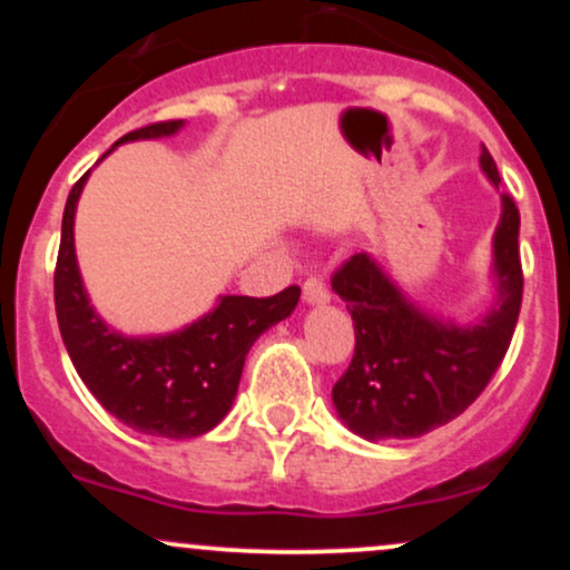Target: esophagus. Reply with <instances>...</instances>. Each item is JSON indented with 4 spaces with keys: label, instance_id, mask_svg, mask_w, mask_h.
Segmentation results:
<instances>
[{
    "label": "esophagus",
    "instance_id": "esophagus-1",
    "mask_svg": "<svg viewBox=\"0 0 570 570\" xmlns=\"http://www.w3.org/2000/svg\"><path fill=\"white\" fill-rule=\"evenodd\" d=\"M303 299L307 305H326L330 303V289H326V284L322 278L311 276L303 284Z\"/></svg>",
    "mask_w": 570,
    "mask_h": 570
}]
</instances>
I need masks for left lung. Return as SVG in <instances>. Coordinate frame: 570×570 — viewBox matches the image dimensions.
<instances>
[{
	"mask_svg": "<svg viewBox=\"0 0 570 570\" xmlns=\"http://www.w3.org/2000/svg\"><path fill=\"white\" fill-rule=\"evenodd\" d=\"M482 171L501 176L482 147ZM520 212L501 195L493 235L499 299L476 324L442 322L421 311L370 254H353L332 276L356 330L348 370L332 389L340 421L370 442L412 440L461 415L507 356L522 305Z\"/></svg>",
	"mask_w": 570,
	"mask_h": 570,
	"instance_id": "8db88e82",
	"label": "left lung"
}]
</instances>
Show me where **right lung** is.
<instances>
[{
  "label": "right lung",
  "instance_id": "obj_1",
  "mask_svg": "<svg viewBox=\"0 0 570 570\" xmlns=\"http://www.w3.org/2000/svg\"><path fill=\"white\" fill-rule=\"evenodd\" d=\"M168 120L130 130L117 144L174 136ZM112 149L101 155L107 158ZM90 171L71 187L56 263V316L77 375L101 407L139 434L193 440L212 431L238 394L246 353L265 330L292 316L299 286L273 297L225 294L214 311L171 335L128 337L107 326L90 305L75 254V212Z\"/></svg>",
  "mask_w": 570,
  "mask_h": 570
}]
</instances>
